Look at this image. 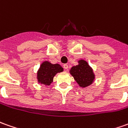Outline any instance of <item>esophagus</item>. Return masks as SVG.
Instances as JSON below:
<instances>
[{"label": "esophagus", "mask_w": 128, "mask_h": 128, "mask_svg": "<svg viewBox=\"0 0 128 128\" xmlns=\"http://www.w3.org/2000/svg\"><path fill=\"white\" fill-rule=\"evenodd\" d=\"M68 64H64V65H63V67H64V69H66V70H67L68 69Z\"/></svg>", "instance_id": "34e87169"}]
</instances>
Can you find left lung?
I'll return each instance as SVG.
<instances>
[{
  "mask_svg": "<svg viewBox=\"0 0 128 128\" xmlns=\"http://www.w3.org/2000/svg\"><path fill=\"white\" fill-rule=\"evenodd\" d=\"M70 74L79 86L86 88L91 85L94 80V75L92 68L85 60H79L78 64L71 68Z\"/></svg>",
  "mask_w": 128,
  "mask_h": 128,
  "instance_id": "obj_1",
  "label": "left lung"
}]
</instances>
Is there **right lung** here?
Returning <instances> with one entry per match:
<instances>
[{
	"mask_svg": "<svg viewBox=\"0 0 128 128\" xmlns=\"http://www.w3.org/2000/svg\"><path fill=\"white\" fill-rule=\"evenodd\" d=\"M63 71V68L60 64H52L50 62L46 61L42 62L40 68L37 73V79L38 81L41 84L46 86H50V83L53 81L54 76L57 73Z\"/></svg>",
	"mask_w": 128,
	"mask_h": 128,
	"instance_id": "add662e5",
	"label": "right lung"
}]
</instances>
